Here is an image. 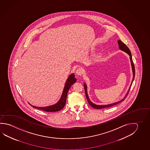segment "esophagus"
Here are the masks:
<instances>
[{"instance_id":"esophagus-1","label":"esophagus","mask_w":150,"mask_h":150,"mask_svg":"<svg viewBox=\"0 0 150 150\" xmlns=\"http://www.w3.org/2000/svg\"><path fill=\"white\" fill-rule=\"evenodd\" d=\"M84 70L82 68H79L77 69L76 70V74L79 76H82V74H83Z\"/></svg>"}]
</instances>
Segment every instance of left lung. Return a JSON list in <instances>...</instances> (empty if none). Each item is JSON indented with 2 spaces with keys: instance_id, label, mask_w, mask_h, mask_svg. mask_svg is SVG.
Returning <instances> with one entry per match:
<instances>
[{
  "instance_id": "1",
  "label": "left lung",
  "mask_w": 150,
  "mask_h": 150,
  "mask_svg": "<svg viewBox=\"0 0 150 150\" xmlns=\"http://www.w3.org/2000/svg\"><path fill=\"white\" fill-rule=\"evenodd\" d=\"M118 43L119 47H120V49L122 50V51H125V52H126V53H127V54H128L129 55V57H130V60H131V65H132V70H133V80H132V83H131V86H130V87H129V90H128V92H127V94L126 95L125 97H124V98L123 99L121 100H120V101H118V102H116V103H113V104H109V105H101V106L97 105H95V104H93V103H91V102L90 101V100H89V97H88L87 93V86H86V85H85V84H84V88H85V94H86V97L87 99L88 102V103H89V104L91 106L93 107V108H96V109H102V108H107V107H109L113 106L116 105H117V104H119V103H120V102H122V101H123L124 100H125V98L127 97V95H128V93H129V91H130L131 86H132V83H133V82L134 81V78H135V66H134L133 61V60H132V55H131V51H130V50L129 49V48H128V47L123 42H122V41H120V40L118 41Z\"/></svg>"
}]
</instances>
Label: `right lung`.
Masks as SVG:
<instances>
[{
    "instance_id": "right-lung-1",
    "label": "right lung",
    "mask_w": 150,
    "mask_h": 150,
    "mask_svg": "<svg viewBox=\"0 0 150 150\" xmlns=\"http://www.w3.org/2000/svg\"><path fill=\"white\" fill-rule=\"evenodd\" d=\"M76 82V78H74V74H72L70 76H69L68 79L65 83L62 95V97L60 99V100L57 103V104H55L54 105H53V106L45 107H39L33 106V107L35 108L40 109L42 110L47 112H57V111H59L60 110H61L65 106L68 90H69L70 88L71 87V86ZM31 106H32V105H31Z\"/></svg>"
}]
</instances>
